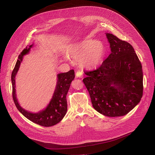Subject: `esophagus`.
<instances>
[{
    "label": "esophagus",
    "instance_id": "esophagus-1",
    "mask_svg": "<svg viewBox=\"0 0 155 155\" xmlns=\"http://www.w3.org/2000/svg\"><path fill=\"white\" fill-rule=\"evenodd\" d=\"M76 76L77 78H81L83 77V73L82 71H78L76 73Z\"/></svg>",
    "mask_w": 155,
    "mask_h": 155
}]
</instances>
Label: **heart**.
<instances>
[{
	"label": "heart",
	"instance_id": "1",
	"mask_svg": "<svg viewBox=\"0 0 155 155\" xmlns=\"http://www.w3.org/2000/svg\"><path fill=\"white\" fill-rule=\"evenodd\" d=\"M105 47L101 41L86 38L77 43L71 54L82 68L94 69L99 66L104 61Z\"/></svg>",
	"mask_w": 155,
	"mask_h": 155
}]
</instances>
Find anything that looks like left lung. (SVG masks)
Here are the masks:
<instances>
[{
    "label": "left lung",
    "mask_w": 155,
    "mask_h": 155,
    "mask_svg": "<svg viewBox=\"0 0 155 155\" xmlns=\"http://www.w3.org/2000/svg\"><path fill=\"white\" fill-rule=\"evenodd\" d=\"M110 54L101 65L86 71L83 83L93 108L107 117L124 116L141 101L143 92L142 65L127 41L107 33Z\"/></svg>",
    "instance_id": "left-lung-1"
}]
</instances>
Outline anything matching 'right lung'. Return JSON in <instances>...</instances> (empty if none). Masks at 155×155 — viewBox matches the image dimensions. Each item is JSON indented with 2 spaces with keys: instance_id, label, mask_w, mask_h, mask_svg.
<instances>
[{
  "instance_id": "obj_1",
  "label": "right lung",
  "mask_w": 155,
  "mask_h": 155,
  "mask_svg": "<svg viewBox=\"0 0 155 155\" xmlns=\"http://www.w3.org/2000/svg\"><path fill=\"white\" fill-rule=\"evenodd\" d=\"M33 45L26 47L18 57V59L14 67L12 74L11 81L12 85V98L19 111L28 119L43 127L53 126L62 120L68 110L66 95L69 91L72 81L74 79V71L73 69L57 75V83L53 97L50 101L47 107L38 113L29 112L18 104L16 95L15 77L19 70L21 62L23 61V56L27 54Z\"/></svg>"
}]
</instances>
